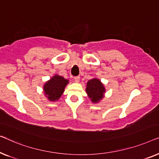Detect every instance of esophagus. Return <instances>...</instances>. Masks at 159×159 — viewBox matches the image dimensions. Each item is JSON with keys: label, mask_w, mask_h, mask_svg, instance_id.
Returning a JSON list of instances; mask_svg holds the SVG:
<instances>
[{"label": "esophagus", "mask_w": 159, "mask_h": 159, "mask_svg": "<svg viewBox=\"0 0 159 159\" xmlns=\"http://www.w3.org/2000/svg\"><path fill=\"white\" fill-rule=\"evenodd\" d=\"M74 80H75V82H76V83H79V82L80 81V77H79V76L74 77Z\"/></svg>", "instance_id": "34e87169"}]
</instances>
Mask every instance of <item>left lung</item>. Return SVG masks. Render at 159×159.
<instances>
[{
    "mask_svg": "<svg viewBox=\"0 0 159 159\" xmlns=\"http://www.w3.org/2000/svg\"><path fill=\"white\" fill-rule=\"evenodd\" d=\"M86 92L92 103H99L104 97L106 92L104 85L97 78L89 80L86 84Z\"/></svg>",
    "mask_w": 159,
    "mask_h": 159,
    "instance_id": "1",
    "label": "left lung"
}]
</instances>
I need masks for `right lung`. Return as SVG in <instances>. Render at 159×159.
I'll list each match as a JSON object with an SVG mask.
<instances>
[{"instance_id":"obj_1","label":"right lung","mask_w":159,"mask_h":159,"mask_svg":"<svg viewBox=\"0 0 159 159\" xmlns=\"http://www.w3.org/2000/svg\"><path fill=\"white\" fill-rule=\"evenodd\" d=\"M69 84L68 79L55 74L43 86L44 94L50 102H57L63 93L66 86Z\"/></svg>"}]
</instances>
